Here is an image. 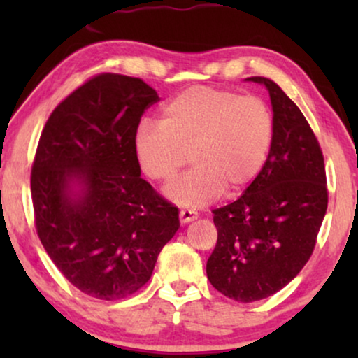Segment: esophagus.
<instances>
[{
    "label": "esophagus",
    "mask_w": 358,
    "mask_h": 358,
    "mask_svg": "<svg viewBox=\"0 0 358 358\" xmlns=\"http://www.w3.org/2000/svg\"><path fill=\"white\" fill-rule=\"evenodd\" d=\"M197 218H199V213L195 212V210H180L179 212V220L182 224L194 222V220H197Z\"/></svg>",
    "instance_id": "34e87169"
}]
</instances>
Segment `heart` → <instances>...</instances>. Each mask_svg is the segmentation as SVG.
<instances>
[{"label": "heart", "instance_id": "obj_1", "mask_svg": "<svg viewBox=\"0 0 358 358\" xmlns=\"http://www.w3.org/2000/svg\"><path fill=\"white\" fill-rule=\"evenodd\" d=\"M273 141V117L259 97L212 86L189 87L161 112V124L141 122L134 136L140 168L169 182L187 163L195 168L166 187L179 207L199 208L224 192L236 194L257 178Z\"/></svg>", "mask_w": 358, "mask_h": 358}]
</instances>
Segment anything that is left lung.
Returning <instances> with one entry per match:
<instances>
[{
	"instance_id": "left-lung-1",
	"label": "left lung",
	"mask_w": 358,
	"mask_h": 358,
	"mask_svg": "<svg viewBox=\"0 0 358 358\" xmlns=\"http://www.w3.org/2000/svg\"><path fill=\"white\" fill-rule=\"evenodd\" d=\"M248 81L271 96L272 148L241 197L213 210L218 239L207 261L210 283L241 303L271 296L300 273L327 210L324 158L305 115L277 83Z\"/></svg>"
}]
</instances>
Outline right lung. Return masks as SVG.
Listing matches in <instances>:
<instances>
[{"label":"right lung","mask_w":358,"mask_h":358,"mask_svg":"<svg viewBox=\"0 0 358 358\" xmlns=\"http://www.w3.org/2000/svg\"><path fill=\"white\" fill-rule=\"evenodd\" d=\"M140 78L102 73L55 107L32 164L37 234L65 278L97 300L138 292L179 229V210L140 178L134 136L158 102Z\"/></svg>","instance_id":"obj_1"}]
</instances>
